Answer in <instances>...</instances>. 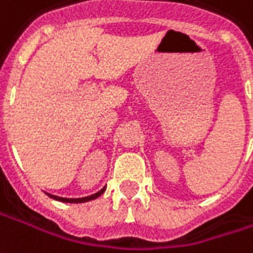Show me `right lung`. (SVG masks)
I'll use <instances>...</instances> for the list:
<instances>
[{"mask_svg":"<svg viewBox=\"0 0 253 253\" xmlns=\"http://www.w3.org/2000/svg\"><path fill=\"white\" fill-rule=\"evenodd\" d=\"M104 192H105V188H102L100 192L91 194V196H89V197H82V199H63V197H57V196H52V194H47V196H49V197H52V199H54V200L63 201V203H86V201L94 200V199H97V197H100Z\"/></svg>","mask_w":253,"mask_h":253,"instance_id":"right-lung-1","label":"right lung"}]
</instances>
